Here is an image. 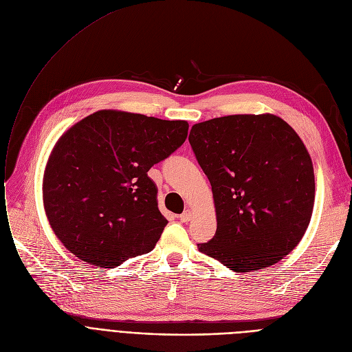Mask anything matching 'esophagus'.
I'll return each instance as SVG.
<instances>
[{"instance_id": "esophagus-1", "label": "esophagus", "mask_w": 352, "mask_h": 352, "mask_svg": "<svg viewBox=\"0 0 352 352\" xmlns=\"http://www.w3.org/2000/svg\"><path fill=\"white\" fill-rule=\"evenodd\" d=\"M190 219H192V210H189V209L184 210V212L179 216V220H180L182 223H188Z\"/></svg>"}]
</instances>
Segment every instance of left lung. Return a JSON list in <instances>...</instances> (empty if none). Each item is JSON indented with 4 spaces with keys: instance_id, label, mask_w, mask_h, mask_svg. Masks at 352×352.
Listing matches in <instances>:
<instances>
[{
    "instance_id": "1",
    "label": "left lung",
    "mask_w": 352,
    "mask_h": 352,
    "mask_svg": "<svg viewBox=\"0 0 352 352\" xmlns=\"http://www.w3.org/2000/svg\"><path fill=\"white\" fill-rule=\"evenodd\" d=\"M189 142L212 184L217 220L199 252L247 273L294 250L316 197L313 162L296 131L272 113L229 115L196 123Z\"/></svg>"
}]
</instances>
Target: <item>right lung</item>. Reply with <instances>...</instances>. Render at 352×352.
Masks as SVG:
<instances>
[{
    "instance_id": "right-lung-1",
    "label": "right lung",
    "mask_w": 352,
    "mask_h": 352,
    "mask_svg": "<svg viewBox=\"0 0 352 352\" xmlns=\"http://www.w3.org/2000/svg\"><path fill=\"white\" fill-rule=\"evenodd\" d=\"M186 120L98 111L59 138L48 159L43 197L67 249L88 264L116 267L153 250L168 224L148 176L188 138Z\"/></svg>"
}]
</instances>
